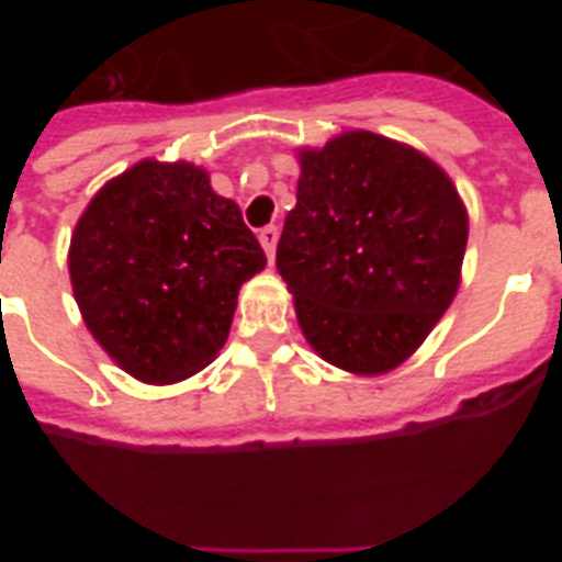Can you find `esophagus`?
I'll list each match as a JSON object with an SVG mask.
<instances>
[{
  "label": "esophagus",
  "instance_id": "esophagus-1",
  "mask_svg": "<svg viewBox=\"0 0 562 562\" xmlns=\"http://www.w3.org/2000/svg\"><path fill=\"white\" fill-rule=\"evenodd\" d=\"M278 225H267V227H261V231H258V241H261V247H265V252H267V258H270L272 261V256H276V245H278Z\"/></svg>",
  "mask_w": 562,
  "mask_h": 562
}]
</instances>
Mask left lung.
Instances as JSON below:
<instances>
[{"mask_svg":"<svg viewBox=\"0 0 562 562\" xmlns=\"http://www.w3.org/2000/svg\"><path fill=\"white\" fill-rule=\"evenodd\" d=\"M467 213L425 154L371 132L301 151L276 267L312 349L382 374L408 360L459 290Z\"/></svg>","mask_w":562,"mask_h":562,"instance_id":"8db88e82","label":"left lung"}]
</instances>
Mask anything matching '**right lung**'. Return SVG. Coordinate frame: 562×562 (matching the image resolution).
Segmentation results:
<instances>
[{
  "mask_svg": "<svg viewBox=\"0 0 562 562\" xmlns=\"http://www.w3.org/2000/svg\"><path fill=\"white\" fill-rule=\"evenodd\" d=\"M265 265L236 202L186 162L143 160L106 182L69 245L83 324L117 366L157 385L216 357L238 286Z\"/></svg>",
  "mask_w": 562,
  "mask_h": 562,
  "instance_id": "obj_1",
  "label": "right lung"
}]
</instances>
